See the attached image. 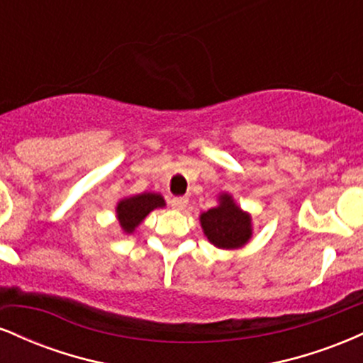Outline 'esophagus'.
Returning <instances> with one entry per match:
<instances>
[{
  "label": "esophagus",
  "mask_w": 363,
  "mask_h": 363,
  "mask_svg": "<svg viewBox=\"0 0 363 363\" xmlns=\"http://www.w3.org/2000/svg\"><path fill=\"white\" fill-rule=\"evenodd\" d=\"M169 203L174 210H184L187 206V198H172Z\"/></svg>",
  "instance_id": "1"
}]
</instances>
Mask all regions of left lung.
<instances>
[{"mask_svg":"<svg viewBox=\"0 0 363 363\" xmlns=\"http://www.w3.org/2000/svg\"><path fill=\"white\" fill-rule=\"evenodd\" d=\"M201 227L208 240L222 249L240 247L251 237V218L227 194L218 206L201 215Z\"/></svg>","mask_w":363,"mask_h":363,"instance_id":"1","label":"left lung"}]
</instances>
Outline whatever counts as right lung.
<instances>
[{
  "label": "right lung",
  "instance_id": "obj_1",
  "mask_svg": "<svg viewBox=\"0 0 363 363\" xmlns=\"http://www.w3.org/2000/svg\"><path fill=\"white\" fill-rule=\"evenodd\" d=\"M160 206H165L164 198L160 194L153 193H145L123 199L118 205V218L121 227H123L124 232L131 234L150 211Z\"/></svg>",
  "mask_w": 363,
  "mask_h": 363
}]
</instances>
